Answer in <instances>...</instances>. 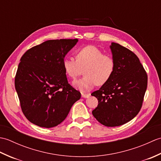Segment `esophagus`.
Returning <instances> with one entry per match:
<instances>
[{
	"label": "esophagus",
	"instance_id": "1",
	"mask_svg": "<svg viewBox=\"0 0 161 161\" xmlns=\"http://www.w3.org/2000/svg\"><path fill=\"white\" fill-rule=\"evenodd\" d=\"M90 96L89 93H81V97L84 98H87Z\"/></svg>",
	"mask_w": 161,
	"mask_h": 161
}]
</instances>
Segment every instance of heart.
<instances>
[{"instance_id": "b5f03b06", "label": "heart", "mask_w": 161, "mask_h": 161, "mask_svg": "<svg viewBox=\"0 0 161 161\" xmlns=\"http://www.w3.org/2000/svg\"><path fill=\"white\" fill-rule=\"evenodd\" d=\"M63 68L68 77L75 79L82 73L84 77L73 82L81 91H88L95 85L102 86L110 80L115 69V60L110 54H104L98 47L87 46L76 52V59L70 57L63 60Z\"/></svg>"}]
</instances>
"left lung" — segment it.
Masks as SVG:
<instances>
[{"label": "left lung", "mask_w": 161, "mask_h": 161, "mask_svg": "<svg viewBox=\"0 0 161 161\" xmlns=\"http://www.w3.org/2000/svg\"><path fill=\"white\" fill-rule=\"evenodd\" d=\"M115 69L108 82L91 95L98 105L92 111L102 125L118 126L136 117L142 107L147 86V75L138 57L118 43H111Z\"/></svg>", "instance_id": "1"}]
</instances>
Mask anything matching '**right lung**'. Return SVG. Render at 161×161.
I'll use <instances>...</instances> for the list:
<instances>
[{
    "instance_id": "obj_1",
    "label": "right lung",
    "mask_w": 161,
    "mask_h": 161,
    "mask_svg": "<svg viewBox=\"0 0 161 161\" xmlns=\"http://www.w3.org/2000/svg\"><path fill=\"white\" fill-rule=\"evenodd\" d=\"M77 39L48 40L28 50L20 58L15 88L20 107L28 120L51 128L62 122L80 91L68 84L63 60Z\"/></svg>"
}]
</instances>
